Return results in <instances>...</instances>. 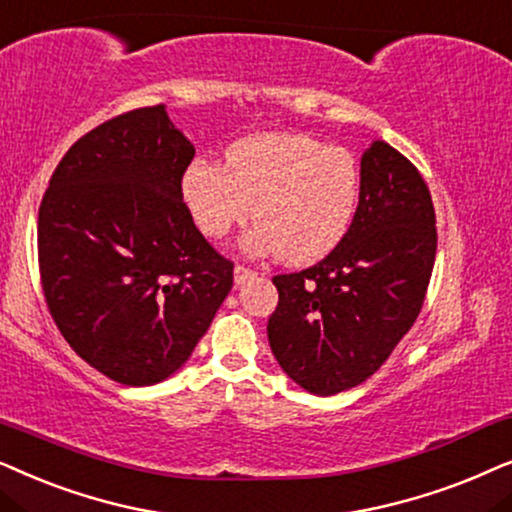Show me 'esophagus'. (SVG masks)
I'll return each mask as SVG.
<instances>
[{"label": "esophagus", "instance_id": "34e87169", "mask_svg": "<svg viewBox=\"0 0 512 512\" xmlns=\"http://www.w3.org/2000/svg\"><path fill=\"white\" fill-rule=\"evenodd\" d=\"M257 274L252 269H248V267H243V264H236L234 267V281H236V285H243L245 281H252V278H255Z\"/></svg>", "mask_w": 512, "mask_h": 512}]
</instances>
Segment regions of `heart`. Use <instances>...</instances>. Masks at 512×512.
Listing matches in <instances>:
<instances>
[{"label":"heart","mask_w":512,"mask_h":512,"mask_svg":"<svg viewBox=\"0 0 512 512\" xmlns=\"http://www.w3.org/2000/svg\"><path fill=\"white\" fill-rule=\"evenodd\" d=\"M182 196L203 236L222 238L255 217L245 248L311 264L349 234L360 201V170L349 149L299 133H262L234 142L224 168L194 161Z\"/></svg>","instance_id":"1"}]
</instances>
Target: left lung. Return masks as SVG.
Here are the masks:
<instances>
[{
	"label": "left lung",
	"instance_id": "obj_1",
	"mask_svg": "<svg viewBox=\"0 0 512 512\" xmlns=\"http://www.w3.org/2000/svg\"><path fill=\"white\" fill-rule=\"evenodd\" d=\"M438 248L424 177L386 142L360 159V201L349 234L325 260L274 276L267 332L288 377L335 395L372 377L417 320Z\"/></svg>",
	"mask_w": 512,
	"mask_h": 512
}]
</instances>
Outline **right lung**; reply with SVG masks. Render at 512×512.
Instances as JSON below:
<instances>
[{
    "label": "right lung",
    "mask_w": 512,
    "mask_h": 512,
    "mask_svg": "<svg viewBox=\"0 0 512 512\" xmlns=\"http://www.w3.org/2000/svg\"><path fill=\"white\" fill-rule=\"evenodd\" d=\"M194 145L166 107L105 121L67 149L39 206L46 304L79 358L126 386L180 370L234 285L182 201Z\"/></svg>",
    "instance_id": "obj_1"
}]
</instances>
